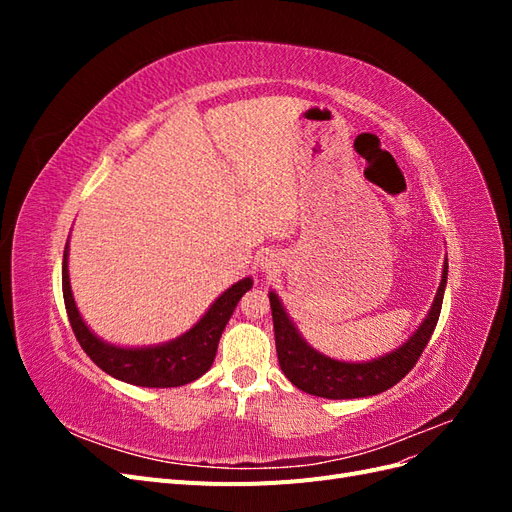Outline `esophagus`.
<instances>
[{
    "label": "esophagus",
    "instance_id": "esophagus-1",
    "mask_svg": "<svg viewBox=\"0 0 512 512\" xmlns=\"http://www.w3.org/2000/svg\"><path fill=\"white\" fill-rule=\"evenodd\" d=\"M277 265H280V262H277V256H273V254H267L260 258V269L265 273H275L277 269H280Z\"/></svg>",
    "mask_w": 512,
    "mask_h": 512
}]
</instances>
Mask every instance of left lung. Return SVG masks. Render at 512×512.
<instances>
[{
    "mask_svg": "<svg viewBox=\"0 0 512 512\" xmlns=\"http://www.w3.org/2000/svg\"><path fill=\"white\" fill-rule=\"evenodd\" d=\"M446 280L448 260L444 258L442 280L425 320L418 324L416 331L404 344L378 356V359L369 361H337L309 346L305 342V337L299 333L297 324L288 316L282 299L277 297L275 290H271L269 303L273 314L275 350L284 376L297 386V389L327 399L369 397L391 389V386H395L414 367L418 356L425 350L433 329H436Z\"/></svg>",
    "mask_w": 512,
    "mask_h": 512,
    "instance_id": "1",
    "label": "left lung"
}]
</instances>
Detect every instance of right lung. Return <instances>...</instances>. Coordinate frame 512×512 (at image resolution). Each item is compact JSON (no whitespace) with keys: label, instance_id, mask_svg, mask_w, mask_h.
I'll use <instances>...</instances> for the list:
<instances>
[{"label":"right lung","instance_id":"1","mask_svg":"<svg viewBox=\"0 0 512 512\" xmlns=\"http://www.w3.org/2000/svg\"><path fill=\"white\" fill-rule=\"evenodd\" d=\"M252 286V277H243L226 288L192 329L170 342L156 346H117L104 342L91 331L76 307L68 273V243L64 250V265H61L66 312L81 348L108 376L134 386H147V389H173V386L190 384L207 374L232 312Z\"/></svg>","mask_w":512,"mask_h":512}]
</instances>
